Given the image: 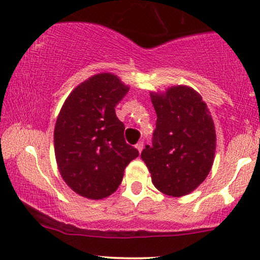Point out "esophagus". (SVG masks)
Returning <instances> with one entry per match:
<instances>
[{"instance_id":"1","label":"esophagus","mask_w":260,"mask_h":260,"mask_svg":"<svg viewBox=\"0 0 260 260\" xmlns=\"http://www.w3.org/2000/svg\"><path fill=\"white\" fill-rule=\"evenodd\" d=\"M136 149L139 150L140 153L142 152V149H143V142H139V143H137V145H136Z\"/></svg>"}]
</instances>
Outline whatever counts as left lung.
<instances>
[{"mask_svg":"<svg viewBox=\"0 0 260 260\" xmlns=\"http://www.w3.org/2000/svg\"><path fill=\"white\" fill-rule=\"evenodd\" d=\"M156 112L153 145L141 153L154 187L170 197L195 190L210 174L216 153L214 123L201 95L187 85L150 92Z\"/></svg>","mask_w":260,"mask_h":260,"instance_id":"obj_1","label":"left lung"}]
</instances>
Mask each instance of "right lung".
I'll list each match as a JSON object with an SVG mask.
<instances>
[{
    "mask_svg": "<svg viewBox=\"0 0 260 260\" xmlns=\"http://www.w3.org/2000/svg\"><path fill=\"white\" fill-rule=\"evenodd\" d=\"M129 86L113 73L94 75L67 96L54 129L57 169L77 194L101 200L121 183L124 170L139 150L124 140L115 106Z\"/></svg>",
    "mask_w": 260,
    "mask_h": 260,
    "instance_id": "obj_1",
    "label": "right lung"
}]
</instances>
